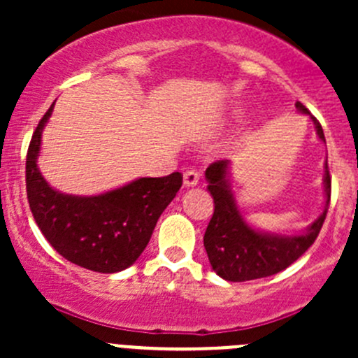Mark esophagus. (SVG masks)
I'll return each mask as SVG.
<instances>
[{
  "label": "esophagus",
  "mask_w": 358,
  "mask_h": 358,
  "mask_svg": "<svg viewBox=\"0 0 358 358\" xmlns=\"http://www.w3.org/2000/svg\"><path fill=\"white\" fill-rule=\"evenodd\" d=\"M197 182H199V173L194 168L187 169V171L183 173V185L185 187H196Z\"/></svg>",
  "instance_id": "obj_1"
}]
</instances>
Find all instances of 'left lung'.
Segmentation results:
<instances>
[{
	"label": "left lung",
	"mask_w": 358,
	"mask_h": 358,
	"mask_svg": "<svg viewBox=\"0 0 358 358\" xmlns=\"http://www.w3.org/2000/svg\"><path fill=\"white\" fill-rule=\"evenodd\" d=\"M296 109L303 114H310L301 102H296ZM310 117L315 124L319 138L326 142L320 122L313 115ZM229 169L230 162L227 159L213 162L206 169V180L209 183L208 190L215 202V213L206 229L204 248L213 270L222 279L230 282H244V280L262 279L282 272L315 243L322 229L331 201V175L327 162L324 173V190H326L324 211L305 232L298 236H279V234H266L252 229L243 218L234 199L229 182Z\"/></svg>",
	"instance_id": "1"
}]
</instances>
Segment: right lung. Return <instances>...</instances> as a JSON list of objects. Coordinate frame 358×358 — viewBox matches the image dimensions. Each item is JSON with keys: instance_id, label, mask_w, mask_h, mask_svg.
Here are the masks:
<instances>
[{"instance_id": "obj_1", "label": "right lung", "mask_w": 358, "mask_h": 358, "mask_svg": "<svg viewBox=\"0 0 358 358\" xmlns=\"http://www.w3.org/2000/svg\"><path fill=\"white\" fill-rule=\"evenodd\" d=\"M52 103L39 121L25 159L29 208L60 256L100 273L128 268L149 244L159 216L182 187V173L138 178L100 196H69L48 185L38 168L41 135Z\"/></svg>"}]
</instances>
